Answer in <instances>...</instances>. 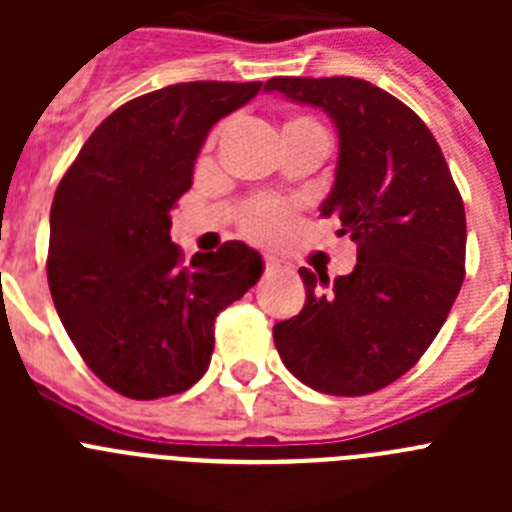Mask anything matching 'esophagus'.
I'll list each match as a JSON object with an SVG mask.
<instances>
[{
	"mask_svg": "<svg viewBox=\"0 0 512 512\" xmlns=\"http://www.w3.org/2000/svg\"><path fill=\"white\" fill-rule=\"evenodd\" d=\"M264 264H266V271H269V274H277V271L292 269V264H289L287 259H279V256H274V253H266Z\"/></svg>",
	"mask_w": 512,
	"mask_h": 512,
	"instance_id": "esophagus-1",
	"label": "esophagus"
}]
</instances>
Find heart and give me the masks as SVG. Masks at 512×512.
I'll use <instances>...</instances> for the list:
<instances>
[{"label":"heart","mask_w":512,"mask_h":512,"mask_svg":"<svg viewBox=\"0 0 512 512\" xmlns=\"http://www.w3.org/2000/svg\"><path fill=\"white\" fill-rule=\"evenodd\" d=\"M297 122V120H295ZM289 225V207L279 200H259L248 210L246 228L256 238H274Z\"/></svg>","instance_id":"1"}]
</instances>
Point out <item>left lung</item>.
<instances>
[{
    "label": "left lung",
    "mask_w": 512,
    "mask_h": 512,
    "mask_svg": "<svg viewBox=\"0 0 512 512\" xmlns=\"http://www.w3.org/2000/svg\"><path fill=\"white\" fill-rule=\"evenodd\" d=\"M264 89L333 120L336 182L320 212L359 246L336 282L300 269L305 307L274 325V343L312 390L369 395L413 369L449 318L464 282V202L431 130L384 89L354 76H274Z\"/></svg>",
    "instance_id": "8db88e82"
}]
</instances>
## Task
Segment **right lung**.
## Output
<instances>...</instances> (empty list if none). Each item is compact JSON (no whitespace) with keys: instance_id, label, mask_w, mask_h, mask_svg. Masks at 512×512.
Wrapping results in <instances>:
<instances>
[{"instance_id":"1","label":"right lung","mask_w":512,"mask_h":512,"mask_svg":"<svg viewBox=\"0 0 512 512\" xmlns=\"http://www.w3.org/2000/svg\"><path fill=\"white\" fill-rule=\"evenodd\" d=\"M261 81H187L122 104L89 135L51 207L48 287L76 351L133 400L179 395L210 366L215 318L264 274L228 241L184 264L171 210L217 120Z\"/></svg>"}]
</instances>
